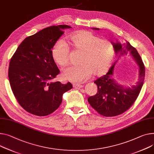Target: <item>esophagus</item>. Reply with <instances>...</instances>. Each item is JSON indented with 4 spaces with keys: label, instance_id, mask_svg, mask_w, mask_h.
I'll use <instances>...</instances> for the list:
<instances>
[{
    "label": "esophagus",
    "instance_id": "34e87169",
    "mask_svg": "<svg viewBox=\"0 0 154 154\" xmlns=\"http://www.w3.org/2000/svg\"><path fill=\"white\" fill-rule=\"evenodd\" d=\"M73 87L75 88H81L84 87V85H79V84H74Z\"/></svg>",
    "mask_w": 154,
    "mask_h": 154
}]
</instances>
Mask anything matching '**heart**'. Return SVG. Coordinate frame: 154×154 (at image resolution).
<instances>
[{
  "label": "heart",
  "instance_id": "b5f03b06",
  "mask_svg": "<svg viewBox=\"0 0 154 154\" xmlns=\"http://www.w3.org/2000/svg\"><path fill=\"white\" fill-rule=\"evenodd\" d=\"M68 42L75 49L82 51L79 65L64 69V79L80 82L93 74L101 75L110 66L114 58V47L111 42L99 38L91 32L78 31L68 36ZM69 49L63 41H58L52 49V56L56 63L65 66L69 63Z\"/></svg>",
  "mask_w": 154,
  "mask_h": 154
}]
</instances>
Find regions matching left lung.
Returning <instances> with one entry per match:
<instances>
[{"label": "left lung", "mask_w": 154, "mask_h": 154, "mask_svg": "<svg viewBox=\"0 0 154 154\" xmlns=\"http://www.w3.org/2000/svg\"><path fill=\"white\" fill-rule=\"evenodd\" d=\"M99 30V28H92ZM118 58L130 57L139 66L138 80L135 85L126 86L118 82L113 78V70L118 60L114 63L108 73L94 81L97 86V93L88 100L92 108L105 116L120 115L134 103L143 87L145 76V66L137 50L128 41H111Z\"/></svg>", "instance_id": "1"}]
</instances>
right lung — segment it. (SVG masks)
<instances>
[{
  "label": "right lung",
  "instance_id": "1",
  "mask_svg": "<svg viewBox=\"0 0 154 154\" xmlns=\"http://www.w3.org/2000/svg\"><path fill=\"white\" fill-rule=\"evenodd\" d=\"M68 25L44 28L22 41L11 57L8 68L10 86L15 98L28 112L48 115L62 102L63 93L73 88L69 82L52 80L60 73L52 49Z\"/></svg>",
  "mask_w": 154,
  "mask_h": 154
}]
</instances>
